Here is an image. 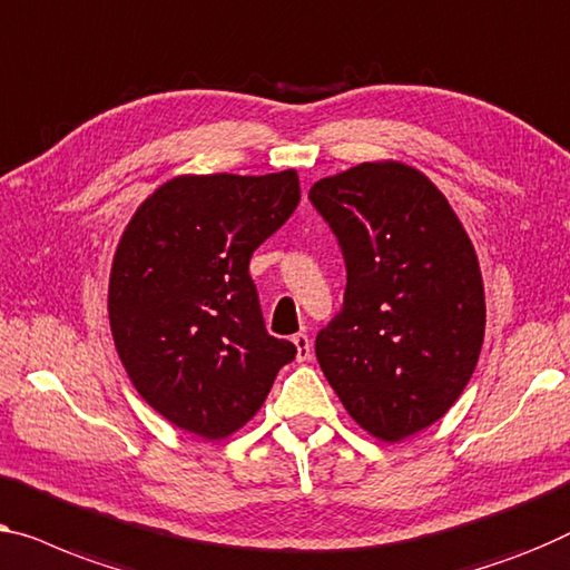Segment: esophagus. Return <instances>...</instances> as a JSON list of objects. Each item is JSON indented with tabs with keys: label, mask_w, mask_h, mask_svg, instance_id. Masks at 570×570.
<instances>
[{
	"label": "esophagus",
	"mask_w": 570,
	"mask_h": 570,
	"mask_svg": "<svg viewBox=\"0 0 570 570\" xmlns=\"http://www.w3.org/2000/svg\"><path fill=\"white\" fill-rule=\"evenodd\" d=\"M294 345H296V361L299 363H304V361H309V355H312V345H309V337L304 335V333H296L294 337Z\"/></svg>",
	"instance_id": "34e87169"
}]
</instances>
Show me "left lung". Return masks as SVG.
Instances as JSON below:
<instances>
[{
    "mask_svg": "<svg viewBox=\"0 0 570 570\" xmlns=\"http://www.w3.org/2000/svg\"><path fill=\"white\" fill-rule=\"evenodd\" d=\"M309 202L347 274L343 307L314 340L320 368L363 430L396 443L469 384L487 325L479 258L438 186L404 164L322 178Z\"/></svg>",
    "mask_w": 570,
    "mask_h": 570,
    "instance_id": "obj_1",
    "label": "left lung"
}]
</instances>
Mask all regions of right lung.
I'll use <instances>...</instances> for the list:
<instances>
[{"mask_svg":"<svg viewBox=\"0 0 570 570\" xmlns=\"http://www.w3.org/2000/svg\"><path fill=\"white\" fill-rule=\"evenodd\" d=\"M299 204L296 171L178 176L140 204L117 245L109 325L132 386L168 422L227 438L294 361L268 335L250 256Z\"/></svg>","mask_w":570,"mask_h":570,"instance_id":"right-lung-1","label":"right lung"}]
</instances>
